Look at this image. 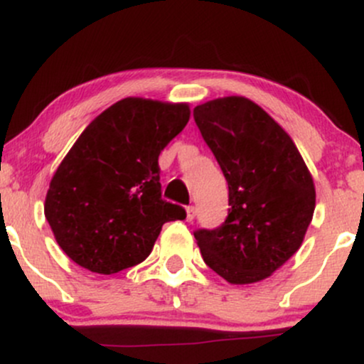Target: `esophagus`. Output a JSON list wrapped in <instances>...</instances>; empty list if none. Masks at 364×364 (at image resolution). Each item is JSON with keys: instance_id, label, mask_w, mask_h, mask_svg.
Returning <instances> with one entry per match:
<instances>
[{"instance_id": "obj_1", "label": "esophagus", "mask_w": 364, "mask_h": 364, "mask_svg": "<svg viewBox=\"0 0 364 364\" xmlns=\"http://www.w3.org/2000/svg\"><path fill=\"white\" fill-rule=\"evenodd\" d=\"M195 215H196V208L193 205L186 207V220H188V223H191V220L195 219Z\"/></svg>"}]
</instances>
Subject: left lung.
Segmentation results:
<instances>
[{
  "mask_svg": "<svg viewBox=\"0 0 364 364\" xmlns=\"http://www.w3.org/2000/svg\"><path fill=\"white\" fill-rule=\"evenodd\" d=\"M193 118L229 186V214L198 229L203 262L231 284L267 279L299 250L315 210V185L294 141L258 104L223 97Z\"/></svg>",
  "mask_w": 364,
  "mask_h": 364,
  "instance_id": "obj_1",
  "label": "left lung"
}]
</instances>
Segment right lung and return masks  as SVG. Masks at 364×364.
<instances>
[{
  "label": "right lung",
  "instance_id": "obj_1",
  "mask_svg": "<svg viewBox=\"0 0 364 364\" xmlns=\"http://www.w3.org/2000/svg\"><path fill=\"white\" fill-rule=\"evenodd\" d=\"M188 104L128 97L82 132L56 169L44 214L61 250L95 274L144 262L185 208L162 200L159 154L186 127Z\"/></svg>",
  "mask_w": 364,
  "mask_h": 364
}]
</instances>
